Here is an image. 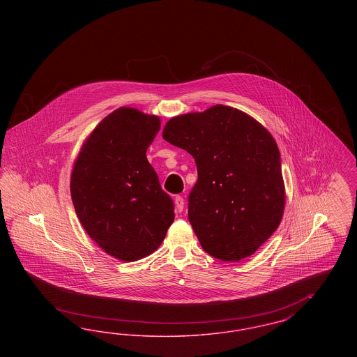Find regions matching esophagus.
Returning <instances> with one entry per match:
<instances>
[{
	"label": "esophagus",
	"mask_w": 357,
	"mask_h": 357,
	"mask_svg": "<svg viewBox=\"0 0 357 357\" xmlns=\"http://www.w3.org/2000/svg\"><path fill=\"white\" fill-rule=\"evenodd\" d=\"M174 202H175V208H176V211H178V213H182V211H183V206H185V201H183V198H182L181 195H176V197L174 198Z\"/></svg>",
	"instance_id": "34e87169"
}]
</instances>
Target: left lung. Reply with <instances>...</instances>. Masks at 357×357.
<instances>
[{"instance_id":"obj_1","label":"left lung","mask_w":357,"mask_h":357,"mask_svg":"<svg viewBox=\"0 0 357 357\" xmlns=\"http://www.w3.org/2000/svg\"><path fill=\"white\" fill-rule=\"evenodd\" d=\"M163 139L192 155L198 181L188 194V221L204 252L238 262L278 227L285 187L273 136L227 105L167 121Z\"/></svg>"}]
</instances>
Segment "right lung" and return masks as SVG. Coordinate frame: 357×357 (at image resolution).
Returning <instances> with one entry per match:
<instances>
[{
  "mask_svg": "<svg viewBox=\"0 0 357 357\" xmlns=\"http://www.w3.org/2000/svg\"><path fill=\"white\" fill-rule=\"evenodd\" d=\"M159 128V118L119 108L92 131L72 171V202L85 231L121 261L153 253L175 217L146 156Z\"/></svg>",
  "mask_w": 357,
  "mask_h": 357,
  "instance_id": "1",
  "label": "right lung"
}]
</instances>
